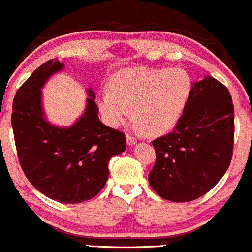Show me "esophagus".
Instances as JSON below:
<instances>
[{"instance_id": "esophagus-1", "label": "esophagus", "mask_w": 252, "mask_h": 252, "mask_svg": "<svg viewBox=\"0 0 252 252\" xmlns=\"http://www.w3.org/2000/svg\"><path fill=\"white\" fill-rule=\"evenodd\" d=\"M126 143H128L129 146H134L135 143L137 142V140L135 139L134 136H131V135H129V134L126 135Z\"/></svg>"}]
</instances>
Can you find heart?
Wrapping results in <instances>:
<instances>
[{"instance_id":"obj_1","label":"heart","mask_w":252,"mask_h":252,"mask_svg":"<svg viewBox=\"0 0 252 252\" xmlns=\"http://www.w3.org/2000/svg\"><path fill=\"white\" fill-rule=\"evenodd\" d=\"M191 82L181 68H130L113 76L111 91L98 99L109 126H118L130 115L145 134L158 136L176 126L189 98Z\"/></svg>"}]
</instances>
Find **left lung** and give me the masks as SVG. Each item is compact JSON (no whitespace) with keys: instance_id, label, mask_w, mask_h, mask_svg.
<instances>
[{"instance_id":"obj_1","label":"left lung","mask_w":252,"mask_h":252,"mask_svg":"<svg viewBox=\"0 0 252 252\" xmlns=\"http://www.w3.org/2000/svg\"><path fill=\"white\" fill-rule=\"evenodd\" d=\"M234 109L227 87L212 76L195 82L172 132L152 142L157 161L148 175L160 197L190 202L225 175L233 152Z\"/></svg>"}]
</instances>
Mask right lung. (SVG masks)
<instances>
[{
	"label": "right lung",
	"mask_w": 252,
	"mask_h": 252,
	"mask_svg": "<svg viewBox=\"0 0 252 252\" xmlns=\"http://www.w3.org/2000/svg\"><path fill=\"white\" fill-rule=\"evenodd\" d=\"M64 67L50 60L35 69L13 100L12 126L19 162L31 184L51 200L81 203L98 195L109 177L110 159L126 147L123 132L105 126L93 91L88 90L84 115L61 128L45 120L41 88Z\"/></svg>",
	"instance_id": "right-lung-1"
}]
</instances>
